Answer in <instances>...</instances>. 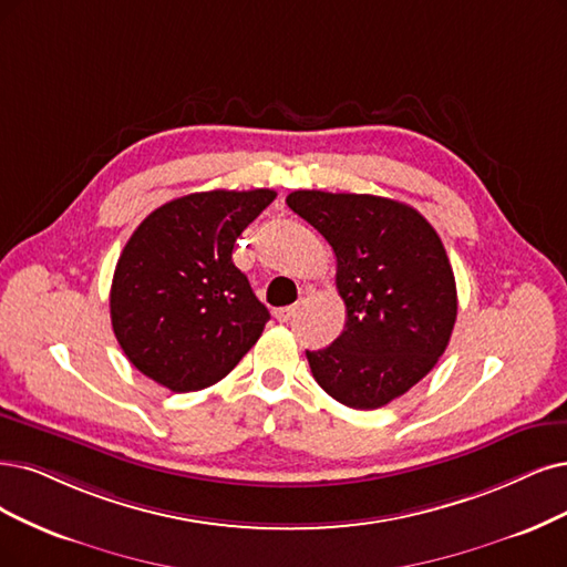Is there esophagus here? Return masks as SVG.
<instances>
[{
    "label": "esophagus",
    "mask_w": 567,
    "mask_h": 567,
    "mask_svg": "<svg viewBox=\"0 0 567 567\" xmlns=\"http://www.w3.org/2000/svg\"><path fill=\"white\" fill-rule=\"evenodd\" d=\"M295 316H297V306H287V308H278L276 310V320L278 322H289Z\"/></svg>",
    "instance_id": "1"
}]
</instances>
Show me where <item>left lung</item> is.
<instances>
[{
	"label": "left lung",
	"instance_id": "1",
	"mask_svg": "<svg viewBox=\"0 0 567 567\" xmlns=\"http://www.w3.org/2000/svg\"><path fill=\"white\" fill-rule=\"evenodd\" d=\"M287 205L337 255L346 329L306 350L312 375L350 409H381L442 358L457 318L453 268L432 224L406 203L369 194L295 192Z\"/></svg>",
	"mask_w": 567,
	"mask_h": 567
}]
</instances>
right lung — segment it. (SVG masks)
Segmentation results:
<instances>
[{
	"mask_svg": "<svg viewBox=\"0 0 567 567\" xmlns=\"http://www.w3.org/2000/svg\"><path fill=\"white\" fill-rule=\"evenodd\" d=\"M276 198L270 188L200 192L156 207L125 243L110 291L116 341L173 392L215 385L270 320L230 259L236 238Z\"/></svg>",
	"mask_w": 567,
	"mask_h": 567,
	"instance_id": "obj_1",
	"label": "right lung"
}]
</instances>
